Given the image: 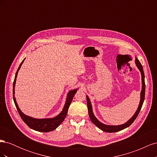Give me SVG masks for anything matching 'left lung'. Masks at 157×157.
I'll return each mask as SVG.
<instances>
[{
	"instance_id": "left-lung-1",
	"label": "left lung",
	"mask_w": 157,
	"mask_h": 157,
	"mask_svg": "<svg viewBox=\"0 0 157 157\" xmlns=\"http://www.w3.org/2000/svg\"><path fill=\"white\" fill-rule=\"evenodd\" d=\"M135 63L137 66V67L140 70L141 75V91L140 93V101L138 107H137L136 111L135 112L134 115H133L129 120H128L126 122H125L124 124H122L121 125H107L103 124L101 122L99 121L98 118L95 117L94 112H93V109H92V105L91 101L90 100V98H88V96H86V100H87V105H88V114H89V117L90 118V120L92 121V122L94 123V124L96 125L98 128H99V129L101 130L103 132H109V133H112V132H117L118 131H121L122 130L125 129L126 128H128V126H130L133 122L135 121L136 118H137V115L141 110V107L143 105V103L145 99V75L144 72V69L143 67H142V65L141 64L140 61L138 60L136 57V59H135Z\"/></svg>"
}]
</instances>
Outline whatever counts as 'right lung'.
Segmentation results:
<instances>
[{"label":"right lung","instance_id":"right-lung-1","mask_svg":"<svg viewBox=\"0 0 157 157\" xmlns=\"http://www.w3.org/2000/svg\"><path fill=\"white\" fill-rule=\"evenodd\" d=\"M25 59V58L22 61V62L19 66V67L16 71V73L15 75V78H14V81L13 83V99L14 103H15V105L16 107L17 110L20 114L21 118L22 120L24 121L25 124L29 126L31 129L38 131V132H49L52 130L56 129L62 122L64 121L65 118L66 117V115L67 114L68 109L71 105V103L72 101L73 97L75 94L77 93V90L78 88H76L74 90H69L67 94V98H66V101L65 103V105L63 106V108L62 111H61L59 114L58 115L53 117V118H33L31 117H29L28 115H25L23 113L21 109L19 107L16 99L15 98V86H16V78L18 74V71L20 69L21 66L22 65L23 61Z\"/></svg>","mask_w":157,"mask_h":157}]
</instances>
